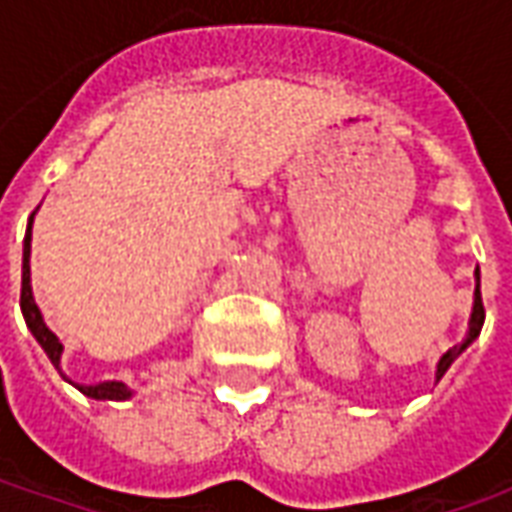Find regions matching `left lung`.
I'll return each instance as SVG.
<instances>
[{"label": "left lung", "instance_id": "obj_1", "mask_svg": "<svg viewBox=\"0 0 512 512\" xmlns=\"http://www.w3.org/2000/svg\"><path fill=\"white\" fill-rule=\"evenodd\" d=\"M474 277H477V288H474V310H472V321H469V334H466V340H463L461 345H452L450 351L441 356L439 367H436V381H439V378L447 373V367H450L452 362H455V359L463 354V348L472 343L474 337L480 334V329H483L485 307H483V296H480V271H474Z\"/></svg>", "mask_w": 512, "mask_h": 512}]
</instances>
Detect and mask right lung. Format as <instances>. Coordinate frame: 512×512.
<instances>
[{
  "mask_svg": "<svg viewBox=\"0 0 512 512\" xmlns=\"http://www.w3.org/2000/svg\"><path fill=\"white\" fill-rule=\"evenodd\" d=\"M32 216H35V213H32ZM32 216H29L27 235H24V263H21V312H24V321H27L29 332L35 334V340H38V343L43 345V351L49 354L51 365L60 370L62 343L57 340V334L51 332L49 326L43 323V315H40L38 304H35V299H32V285H29V241H32ZM79 392H84L87 397H95V400H126V397H131V389H128L123 381H104V384H95V386H79Z\"/></svg>",
  "mask_w": 512,
  "mask_h": 512,
  "instance_id": "right-lung-1",
  "label": "right lung"
}]
</instances>
